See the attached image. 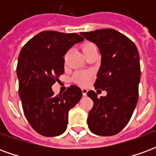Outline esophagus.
<instances>
[{
  "mask_svg": "<svg viewBox=\"0 0 156 156\" xmlns=\"http://www.w3.org/2000/svg\"><path fill=\"white\" fill-rule=\"evenodd\" d=\"M82 93H83V96H86V95H87V93H88V88H82Z\"/></svg>",
  "mask_w": 156,
  "mask_h": 156,
  "instance_id": "34e87169",
  "label": "esophagus"
}]
</instances>
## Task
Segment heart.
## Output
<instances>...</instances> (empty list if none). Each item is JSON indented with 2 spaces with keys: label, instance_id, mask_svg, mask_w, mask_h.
I'll return each instance as SVG.
<instances>
[{
  "label": "heart",
  "instance_id": "heart-1",
  "mask_svg": "<svg viewBox=\"0 0 156 156\" xmlns=\"http://www.w3.org/2000/svg\"><path fill=\"white\" fill-rule=\"evenodd\" d=\"M95 49H97V48L92 42H85L84 44L82 46V50H83V54H86V53H88V52L93 51V50H95ZM77 78H78V81L81 82V83H85L88 80V76L84 74H78Z\"/></svg>",
  "mask_w": 156,
  "mask_h": 156
}]
</instances>
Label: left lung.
Here are the masks:
<instances>
[{
	"label": "left lung",
	"mask_w": 156,
	"mask_h": 156,
	"mask_svg": "<svg viewBox=\"0 0 156 156\" xmlns=\"http://www.w3.org/2000/svg\"><path fill=\"white\" fill-rule=\"evenodd\" d=\"M80 34L99 49L101 64L94 87L107 92L100 98L93 90L88 92L94 101L87 120L88 128L98 135H115L128 124L137 105L140 80L139 51L130 39L114 29Z\"/></svg>",
	"instance_id": "obj_1"
}]
</instances>
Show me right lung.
Masks as SVG:
<instances>
[{"instance_id": "add662e5", "label": "right lung", "mask_w": 156, "mask_h": 156, "mask_svg": "<svg viewBox=\"0 0 156 156\" xmlns=\"http://www.w3.org/2000/svg\"><path fill=\"white\" fill-rule=\"evenodd\" d=\"M83 38L76 33L44 31L29 40L18 57L19 95L27 119L43 136L64 133L68 112L82 98L79 87L71 85L55 96L51 86L64 73V55Z\"/></svg>"}]
</instances>
